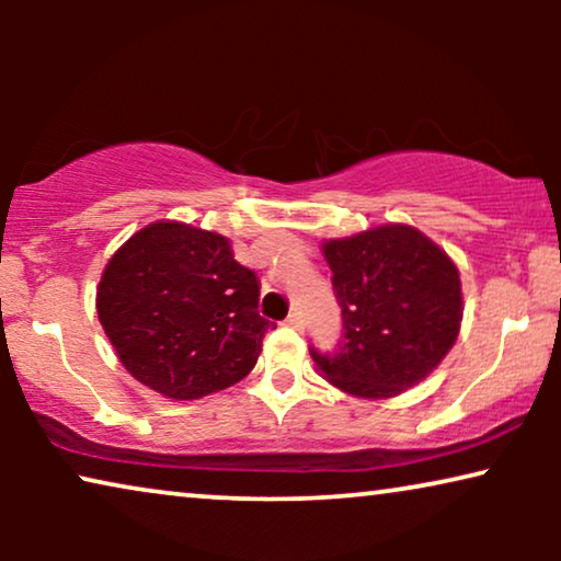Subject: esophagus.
<instances>
[{
  "mask_svg": "<svg viewBox=\"0 0 561 561\" xmlns=\"http://www.w3.org/2000/svg\"><path fill=\"white\" fill-rule=\"evenodd\" d=\"M286 327H290V329H304L301 311H290L288 319H286Z\"/></svg>",
  "mask_w": 561,
  "mask_h": 561,
  "instance_id": "obj_1",
  "label": "esophagus"
}]
</instances>
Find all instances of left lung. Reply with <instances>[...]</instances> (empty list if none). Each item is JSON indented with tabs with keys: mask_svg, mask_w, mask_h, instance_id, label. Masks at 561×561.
Listing matches in <instances>:
<instances>
[{
	"mask_svg": "<svg viewBox=\"0 0 561 561\" xmlns=\"http://www.w3.org/2000/svg\"><path fill=\"white\" fill-rule=\"evenodd\" d=\"M342 306L344 342L311 350L321 378L355 398L401 396L432 375L462 327V280L447 252L411 225L321 242Z\"/></svg>",
	"mask_w": 561,
	"mask_h": 561,
	"instance_id": "1",
	"label": "left lung"
}]
</instances>
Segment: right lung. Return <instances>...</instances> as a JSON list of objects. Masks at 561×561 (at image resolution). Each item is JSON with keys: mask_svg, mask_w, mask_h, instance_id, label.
I'll use <instances>...</instances> for the list:
<instances>
[{"mask_svg": "<svg viewBox=\"0 0 561 561\" xmlns=\"http://www.w3.org/2000/svg\"><path fill=\"white\" fill-rule=\"evenodd\" d=\"M255 273L225 234L160 219L106 263L96 311L119 363L171 401H198L240 382L273 324L257 313Z\"/></svg>", "mask_w": 561, "mask_h": 561, "instance_id": "right-lung-1", "label": "right lung"}]
</instances>
